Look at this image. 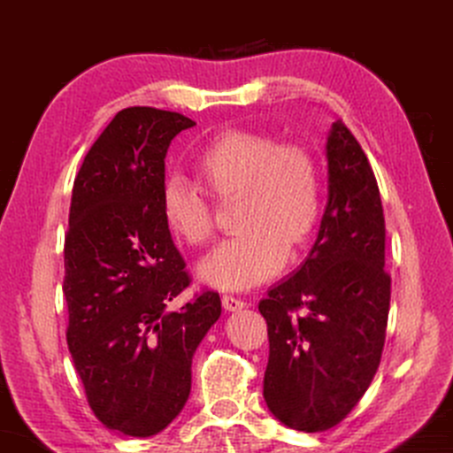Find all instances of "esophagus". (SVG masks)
<instances>
[{"label": "esophagus", "instance_id": "1", "mask_svg": "<svg viewBox=\"0 0 453 453\" xmlns=\"http://www.w3.org/2000/svg\"><path fill=\"white\" fill-rule=\"evenodd\" d=\"M221 303H224V308L227 311H240L245 308V302L240 300V297H234V296H224L221 297Z\"/></svg>", "mask_w": 453, "mask_h": 453}]
</instances>
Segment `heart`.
Returning a JSON list of instances; mask_svg holds the SVG:
<instances>
[{
  "instance_id": "heart-1",
  "label": "heart",
  "mask_w": 453,
  "mask_h": 453,
  "mask_svg": "<svg viewBox=\"0 0 453 453\" xmlns=\"http://www.w3.org/2000/svg\"><path fill=\"white\" fill-rule=\"evenodd\" d=\"M196 175L221 202L240 199L234 221L240 235L219 243L197 265L199 280L211 288L242 291L273 278L286 257L300 254L316 232L319 170L302 145H281L273 135L227 129L197 153ZM159 210L183 243L210 242V202L181 175H170L162 183Z\"/></svg>"
}]
</instances>
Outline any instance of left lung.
I'll use <instances>...</instances> for the list:
<instances>
[{"mask_svg": "<svg viewBox=\"0 0 453 453\" xmlns=\"http://www.w3.org/2000/svg\"><path fill=\"white\" fill-rule=\"evenodd\" d=\"M327 205L305 262L259 302L270 359L264 397L297 432H326L356 408L378 372L392 280L378 181L340 119L326 143Z\"/></svg>", "mask_w": 453, "mask_h": 453, "instance_id": "obj_1", "label": "left lung"}]
</instances>
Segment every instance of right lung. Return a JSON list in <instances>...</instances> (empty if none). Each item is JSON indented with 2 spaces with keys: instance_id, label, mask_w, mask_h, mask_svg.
<instances>
[{
  "instance_id": "right-lung-1",
  "label": "right lung",
  "mask_w": 453,
  "mask_h": 453,
  "mask_svg": "<svg viewBox=\"0 0 453 453\" xmlns=\"http://www.w3.org/2000/svg\"><path fill=\"white\" fill-rule=\"evenodd\" d=\"M194 126L156 107L121 110L73 181L64 248L67 346L97 419L132 438L156 435L180 416L191 357L221 316L216 291L167 310L189 278L159 189L167 148Z\"/></svg>"
}]
</instances>
